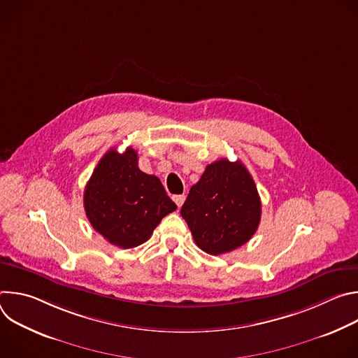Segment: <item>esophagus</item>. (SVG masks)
<instances>
[{"mask_svg": "<svg viewBox=\"0 0 358 358\" xmlns=\"http://www.w3.org/2000/svg\"><path fill=\"white\" fill-rule=\"evenodd\" d=\"M173 199H174V202L177 203V207L181 208V206H182L184 201H185V195H184V194H181V195H174Z\"/></svg>", "mask_w": 358, "mask_h": 358, "instance_id": "esophagus-1", "label": "esophagus"}]
</instances>
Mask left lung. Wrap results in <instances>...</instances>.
<instances>
[{
    "instance_id": "8db88e82",
    "label": "left lung",
    "mask_w": 358,
    "mask_h": 358,
    "mask_svg": "<svg viewBox=\"0 0 358 358\" xmlns=\"http://www.w3.org/2000/svg\"><path fill=\"white\" fill-rule=\"evenodd\" d=\"M262 206L253 178L241 162L207 166L181 208L199 249L222 255L246 243L261 222Z\"/></svg>"
}]
</instances>
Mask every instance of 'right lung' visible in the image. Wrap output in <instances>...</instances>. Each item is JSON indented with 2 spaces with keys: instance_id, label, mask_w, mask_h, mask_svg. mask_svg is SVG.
<instances>
[{
  "instance_id": "1",
  "label": "right lung",
  "mask_w": 358,
  "mask_h": 358,
  "mask_svg": "<svg viewBox=\"0 0 358 358\" xmlns=\"http://www.w3.org/2000/svg\"><path fill=\"white\" fill-rule=\"evenodd\" d=\"M137 152L112 148L101 157L85 187L83 206L94 231L115 246L144 243L177 206L156 176L143 173Z\"/></svg>"
}]
</instances>
